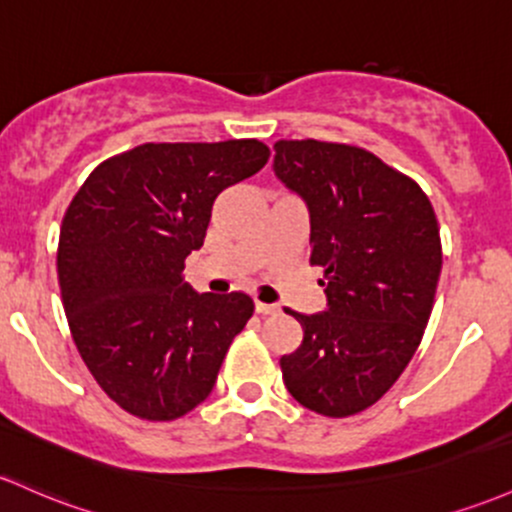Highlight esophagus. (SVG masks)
<instances>
[{
    "instance_id": "obj_1",
    "label": "esophagus",
    "mask_w": 512,
    "mask_h": 512,
    "mask_svg": "<svg viewBox=\"0 0 512 512\" xmlns=\"http://www.w3.org/2000/svg\"><path fill=\"white\" fill-rule=\"evenodd\" d=\"M255 311L260 313V316H272V313H279V306H274V303L255 301Z\"/></svg>"
}]
</instances>
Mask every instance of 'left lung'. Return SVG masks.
Returning <instances> with one entry per match:
<instances>
[{
  "mask_svg": "<svg viewBox=\"0 0 512 512\" xmlns=\"http://www.w3.org/2000/svg\"><path fill=\"white\" fill-rule=\"evenodd\" d=\"M272 170L306 204L325 311L296 313L299 350L279 359L308 411L347 418L374 406L408 367L442 269L440 226L423 189L355 145L279 140Z\"/></svg>",
  "mask_w": 512,
  "mask_h": 512,
  "instance_id": "obj_1",
  "label": "left lung"
}]
</instances>
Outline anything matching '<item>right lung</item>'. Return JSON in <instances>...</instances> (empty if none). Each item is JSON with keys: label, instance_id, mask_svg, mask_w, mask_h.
Segmentation results:
<instances>
[{"label": "right lung", "instance_id": "add662e5", "mask_svg": "<svg viewBox=\"0 0 512 512\" xmlns=\"http://www.w3.org/2000/svg\"><path fill=\"white\" fill-rule=\"evenodd\" d=\"M260 140L145 143L101 162L67 206L58 279L77 350L123 411L174 420L213 391L255 303L199 294L184 260L223 189L265 167Z\"/></svg>", "mask_w": 512, "mask_h": 512}]
</instances>
